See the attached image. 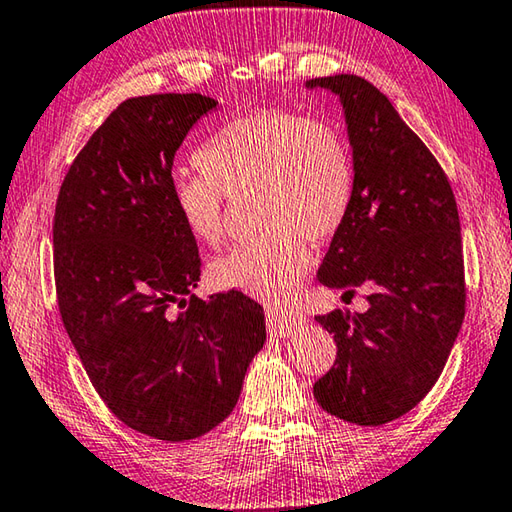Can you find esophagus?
<instances>
[{"instance_id": "34e87169", "label": "esophagus", "mask_w": 512, "mask_h": 512, "mask_svg": "<svg viewBox=\"0 0 512 512\" xmlns=\"http://www.w3.org/2000/svg\"><path fill=\"white\" fill-rule=\"evenodd\" d=\"M266 324H268V333L275 338H286L300 329L302 318L291 311L284 309H266Z\"/></svg>"}]
</instances>
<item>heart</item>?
Listing matches in <instances>:
<instances>
[{
	"mask_svg": "<svg viewBox=\"0 0 512 512\" xmlns=\"http://www.w3.org/2000/svg\"><path fill=\"white\" fill-rule=\"evenodd\" d=\"M194 161L203 176L176 179L172 206L197 244L221 246L224 197L248 192L262 194L259 221L268 232L212 262V284L286 302L311 268L309 239H331L349 217L356 170L345 136L324 120L257 109L221 127Z\"/></svg>",
	"mask_w": 512,
	"mask_h": 512,
	"instance_id": "obj_1",
	"label": "heart"
}]
</instances>
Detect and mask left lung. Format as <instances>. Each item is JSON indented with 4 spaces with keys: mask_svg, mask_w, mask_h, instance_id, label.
Wrapping results in <instances>:
<instances>
[{
    "mask_svg": "<svg viewBox=\"0 0 512 512\" xmlns=\"http://www.w3.org/2000/svg\"><path fill=\"white\" fill-rule=\"evenodd\" d=\"M306 89L336 94L345 111L356 190L318 280L365 313L318 315L338 358L313 385L324 412L383 425L412 410L445 367L466 313L461 224L448 176L392 102L365 78L338 73Z\"/></svg>",
    "mask_w": 512,
    "mask_h": 512,
    "instance_id": "left-lung-1",
    "label": "left lung"
}]
</instances>
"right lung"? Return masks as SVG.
<instances>
[{
    "label": "right lung",
    "mask_w": 512,
    "mask_h": 512,
    "mask_svg": "<svg viewBox=\"0 0 512 512\" xmlns=\"http://www.w3.org/2000/svg\"><path fill=\"white\" fill-rule=\"evenodd\" d=\"M217 105L201 94L120 102L55 203L64 329L109 410L161 441L197 439L228 418L266 342L264 309L248 295L192 293L199 248L172 206L174 154Z\"/></svg>",
    "instance_id": "add662e5"
}]
</instances>
